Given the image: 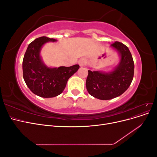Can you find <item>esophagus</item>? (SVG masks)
I'll use <instances>...</instances> for the list:
<instances>
[{"mask_svg":"<svg viewBox=\"0 0 157 157\" xmlns=\"http://www.w3.org/2000/svg\"><path fill=\"white\" fill-rule=\"evenodd\" d=\"M86 61L84 59H81L78 61V64L80 67H83V66L86 65Z\"/></svg>","mask_w":157,"mask_h":157,"instance_id":"obj_1","label":"esophagus"}]
</instances>
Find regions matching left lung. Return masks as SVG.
Instances as JSON below:
<instances>
[{
	"label": "left lung",
	"instance_id": "left-lung-1",
	"mask_svg": "<svg viewBox=\"0 0 157 157\" xmlns=\"http://www.w3.org/2000/svg\"><path fill=\"white\" fill-rule=\"evenodd\" d=\"M111 46L119 54L121 60L113 71L88 70L86 86L92 96L107 100L121 96L129 88L134 77V63L128 47L122 42L116 41Z\"/></svg>",
	"mask_w": 157,
	"mask_h": 157
}]
</instances>
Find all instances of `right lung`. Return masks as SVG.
Returning <instances> with one entry per match:
<instances>
[{
  "mask_svg": "<svg viewBox=\"0 0 157 157\" xmlns=\"http://www.w3.org/2000/svg\"><path fill=\"white\" fill-rule=\"evenodd\" d=\"M57 40L40 36L29 44L23 57V77L31 91L42 98H54L64 90L68 79L74 75L80 66H61L58 68L48 67L40 56L42 46L46 42Z\"/></svg>",
  "mask_w": 157,
  "mask_h": 157,
  "instance_id": "1",
  "label": "right lung"
}]
</instances>
